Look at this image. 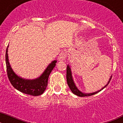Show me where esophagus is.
<instances>
[{
    "instance_id": "obj_1",
    "label": "esophagus",
    "mask_w": 123,
    "mask_h": 123,
    "mask_svg": "<svg viewBox=\"0 0 123 123\" xmlns=\"http://www.w3.org/2000/svg\"><path fill=\"white\" fill-rule=\"evenodd\" d=\"M67 54L66 52H62L61 54H60L59 56H58V60L59 61H64L66 58H67Z\"/></svg>"
}]
</instances>
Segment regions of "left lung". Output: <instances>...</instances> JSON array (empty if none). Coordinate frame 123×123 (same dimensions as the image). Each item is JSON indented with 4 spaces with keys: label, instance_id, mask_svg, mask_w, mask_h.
I'll list each match as a JSON object with an SVG mask.
<instances>
[{
    "label": "left lung",
    "instance_id": "left-lung-1",
    "mask_svg": "<svg viewBox=\"0 0 123 123\" xmlns=\"http://www.w3.org/2000/svg\"><path fill=\"white\" fill-rule=\"evenodd\" d=\"M111 79V76L110 78L108 83L106 84V85H105L104 87L102 88V89L99 90V91H97V92H93V93H91V94H85V93H83V92H81V91H79L78 88H77V87L76 86L74 82L73 79L72 73H71V68H70V67H69V65H67V83H68V86H69V89H70V90L71 91V92H72L74 94L78 95V96H79V97H88V96H91V95H94V94H96L97 93L99 92L100 91H102V89H104V88L108 86V84L110 83V82Z\"/></svg>",
    "mask_w": 123,
    "mask_h": 123
}]
</instances>
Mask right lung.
Instances as JSON below:
<instances>
[{
    "label": "right lung",
    "mask_w": 123,
    "mask_h": 123,
    "mask_svg": "<svg viewBox=\"0 0 123 123\" xmlns=\"http://www.w3.org/2000/svg\"><path fill=\"white\" fill-rule=\"evenodd\" d=\"M8 47V45L6 50L5 61L7 76L12 85L18 91L28 95L38 96L43 94L47 86L49 76L56 65V60L53 61L50 63L44 72L39 78L35 79H25L17 76L11 68L7 54Z\"/></svg>",
    "instance_id": "add662e5"
}]
</instances>
